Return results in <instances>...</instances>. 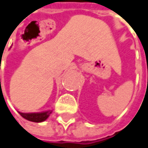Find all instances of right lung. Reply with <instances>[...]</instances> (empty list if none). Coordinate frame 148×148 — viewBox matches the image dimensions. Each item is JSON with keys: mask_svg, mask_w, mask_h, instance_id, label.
Returning <instances> with one entry per match:
<instances>
[{"mask_svg": "<svg viewBox=\"0 0 148 148\" xmlns=\"http://www.w3.org/2000/svg\"><path fill=\"white\" fill-rule=\"evenodd\" d=\"M20 115L28 121L34 122H41L47 120V118L49 116V115L51 113V111L44 112H39V113H22L19 112Z\"/></svg>", "mask_w": 148, "mask_h": 148, "instance_id": "obj_1", "label": "right lung"}]
</instances>
